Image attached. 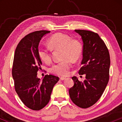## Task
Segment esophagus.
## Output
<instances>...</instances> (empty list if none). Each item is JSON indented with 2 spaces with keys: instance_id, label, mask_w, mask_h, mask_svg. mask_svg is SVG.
<instances>
[{
  "instance_id": "esophagus-1",
  "label": "esophagus",
  "mask_w": 122,
  "mask_h": 122,
  "mask_svg": "<svg viewBox=\"0 0 122 122\" xmlns=\"http://www.w3.org/2000/svg\"><path fill=\"white\" fill-rule=\"evenodd\" d=\"M60 79L61 81H63L65 80V79H66V77H60Z\"/></svg>"
}]
</instances>
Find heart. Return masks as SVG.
<instances>
[{"label": "heart", "instance_id": "heart-1", "mask_svg": "<svg viewBox=\"0 0 122 122\" xmlns=\"http://www.w3.org/2000/svg\"><path fill=\"white\" fill-rule=\"evenodd\" d=\"M47 43L52 50L61 51V59L63 60L52 66L49 71L59 76H67L71 67V62H77L82 56V43L78 40L62 33L54 34ZM38 54L40 59L45 63L48 64L51 62V56L48 49L40 48Z\"/></svg>", "mask_w": 122, "mask_h": 122}]
</instances>
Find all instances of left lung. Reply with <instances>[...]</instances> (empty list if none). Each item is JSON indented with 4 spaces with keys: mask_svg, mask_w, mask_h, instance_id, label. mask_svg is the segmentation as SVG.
I'll list each match as a JSON object with an SVG mask.
<instances>
[{
    "mask_svg": "<svg viewBox=\"0 0 122 122\" xmlns=\"http://www.w3.org/2000/svg\"><path fill=\"white\" fill-rule=\"evenodd\" d=\"M83 41L82 66L79 74H86L84 82L73 76L74 86L69 90L73 103L81 108L95 104L104 92L109 79L111 60L108 49L98 33L85 30H75Z\"/></svg>",
    "mask_w": 122,
    "mask_h": 122,
    "instance_id": "1",
    "label": "left lung"
}]
</instances>
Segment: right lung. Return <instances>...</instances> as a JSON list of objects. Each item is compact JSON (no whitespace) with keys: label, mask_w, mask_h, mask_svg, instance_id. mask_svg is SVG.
<instances>
[{"label":"right lung","mask_w":122,"mask_h":122,"mask_svg":"<svg viewBox=\"0 0 122 122\" xmlns=\"http://www.w3.org/2000/svg\"><path fill=\"white\" fill-rule=\"evenodd\" d=\"M50 31L29 33L21 40L15 52L12 68L15 89L22 103L30 109L39 111L49 103L54 86L59 77L46 75L42 81L37 77L42 62L38 56L41 38Z\"/></svg>","instance_id":"right-lung-1"}]
</instances>
